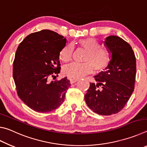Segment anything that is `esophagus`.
Masks as SVG:
<instances>
[{
  "label": "esophagus",
  "mask_w": 147,
  "mask_h": 147,
  "mask_svg": "<svg viewBox=\"0 0 147 147\" xmlns=\"http://www.w3.org/2000/svg\"><path fill=\"white\" fill-rule=\"evenodd\" d=\"M78 81V79H70V83L71 84H74L76 82Z\"/></svg>",
  "instance_id": "obj_1"
}]
</instances>
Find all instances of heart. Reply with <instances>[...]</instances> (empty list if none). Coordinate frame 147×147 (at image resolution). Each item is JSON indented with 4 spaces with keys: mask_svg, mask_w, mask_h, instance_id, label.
<instances>
[{
    "mask_svg": "<svg viewBox=\"0 0 147 147\" xmlns=\"http://www.w3.org/2000/svg\"><path fill=\"white\" fill-rule=\"evenodd\" d=\"M78 44L87 51L84 58L85 63H73L64 67L63 73L65 76L71 79H78L90 74L93 69L96 72H100L108 67L111 59L110 53L106 49L101 48L100 43L96 39L88 38L80 39ZM74 51L73 45H66L60 51L59 58L66 63L70 61Z\"/></svg>",
    "mask_w": 147,
    "mask_h": 147,
    "instance_id": "b5f03b06",
    "label": "heart"
}]
</instances>
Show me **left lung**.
<instances>
[{"mask_svg": "<svg viewBox=\"0 0 147 147\" xmlns=\"http://www.w3.org/2000/svg\"><path fill=\"white\" fill-rule=\"evenodd\" d=\"M104 45L111 54L110 64L94 76L96 84L90 83L84 98L94 113L110 115L122 110L133 93L136 60L131 46L118 36L107 37Z\"/></svg>", "mask_w": 147, "mask_h": 147, "instance_id": "left-lung-1", "label": "left lung"}]
</instances>
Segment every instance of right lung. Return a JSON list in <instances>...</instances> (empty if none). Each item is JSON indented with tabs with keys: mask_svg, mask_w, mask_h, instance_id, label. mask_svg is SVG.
Here are the masks:
<instances>
[{
	"mask_svg": "<svg viewBox=\"0 0 147 147\" xmlns=\"http://www.w3.org/2000/svg\"><path fill=\"white\" fill-rule=\"evenodd\" d=\"M66 43L63 36L43 30L26 36L17 49L13 76L17 94L35 111L49 112L63 102L70 82L51 78L60 72L59 53Z\"/></svg>",
	"mask_w": 147,
	"mask_h": 147,
	"instance_id": "obj_1",
	"label": "right lung"
}]
</instances>
